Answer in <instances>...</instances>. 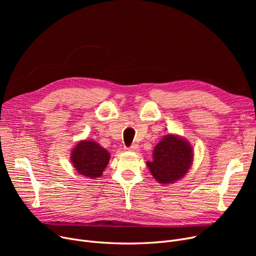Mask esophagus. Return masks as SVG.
Listing matches in <instances>:
<instances>
[{"label": "esophagus", "mask_w": 256, "mask_h": 256, "mask_svg": "<svg viewBox=\"0 0 256 256\" xmlns=\"http://www.w3.org/2000/svg\"><path fill=\"white\" fill-rule=\"evenodd\" d=\"M128 150H130V152H138L139 150V145L138 144H132L130 147H128Z\"/></svg>", "instance_id": "obj_1"}]
</instances>
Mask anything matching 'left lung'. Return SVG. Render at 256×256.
<instances>
[{"label": "left lung", "instance_id": "obj_1", "mask_svg": "<svg viewBox=\"0 0 256 256\" xmlns=\"http://www.w3.org/2000/svg\"><path fill=\"white\" fill-rule=\"evenodd\" d=\"M154 160L147 162L152 176L160 184H172L182 178L193 162V148L178 135L164 136L154 147Z\"/></svg>", "mask_w": 256, "mask_h": 256}]
</instances>
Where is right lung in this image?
<instances>
[{
    "mask_svg": "<svg viewBox=\"0 0 256 256\" xmlns=\"http://www.w3.org/2000/svg\"><path fill=\"white\" fill-rule=\"evenodd\" d=\"M110 154L96 141H80L70 154L72 163L80 176L94 180L100 178L110 160Z\"/></svg>",
    "mask_w": 256,
    "mask_h": 256,
    "instance_id": "obj_1",
    "label": "right lung"
}]
</instances>
